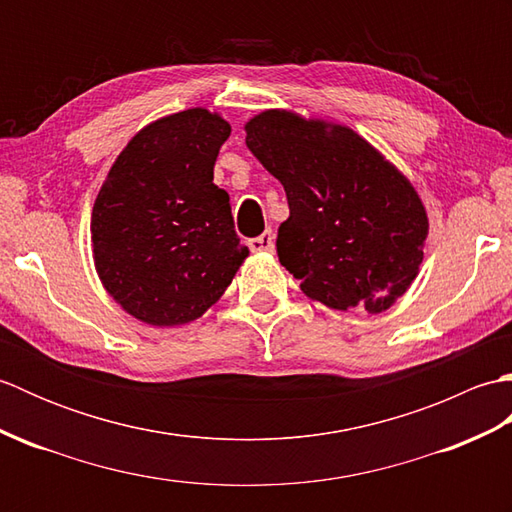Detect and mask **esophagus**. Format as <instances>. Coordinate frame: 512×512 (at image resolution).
I'll return each mask as SVG.
<instances>
[{"label": "esophagus", "instance_id": "obj_1", "mask_svg": "<svg viewBox=\"0 0 512 512\" xmlns=\"http://www.w3.org/2000/svg\"><path fill=\"white\" fill-rule=\"evenodd\" d=\"M248 248L250 250H255V253H262V250H273L275 248V235H273V231H268L266 233H262L259 237H253V239H248Z\"/></svg>", "mask_w": 512, "mask_h": 512}]
</instances>
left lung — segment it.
Listing matches in <instances>:
<instances>
[{"label": "left lung", "instance_id": "obj_1", "mask_svg": "<svg viewBox=\"0 0 512 512\" xmlns=\"http://www.w3.org/2000/svg\"><path fill=\"white\" fill-rule=\"evenodd\" d=\"M246 147L284 184L281 266L334 310H387L418 275L429 222L407 178L352 129L270 110Z\"/></svg>", "mask_w": 512, "mask_h": 512}]
</instances>
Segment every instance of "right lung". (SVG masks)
I'll use <instances>...</instances> for the list:
<instances>
[{
    "label": "right lung",
    "instance_id": "1",
    "mask_svg": "<svg viewBox=\"0 0 512 512\" xmlns=\"http://www.w3.org/2000/svg\"><path fill=\"white\" fill-rule=\"evenodd\" d=\"M231 125L178 112L138 132L116 158L92 211L94 262L107 292L151 325H182L211 308L248 246L213 165Z\"/></svg>",
    "mask_w": 512,
    "mask_h": 512
}]
</instances>
